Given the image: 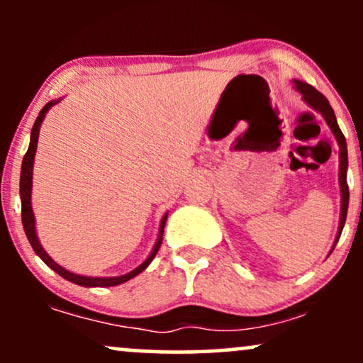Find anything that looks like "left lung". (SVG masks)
<instances>
[{
	"label": "left lung",
	"mask_w": 363,
	"mask_h": 363,
	"mask_svg": "<svg viewBox=\"0 0 363 363\" xmlns=\"http://www.w3.org/2000/svg\"><path fill=\"white\" fill-rule=\"evenodd\" d=\"M295 89L302 94V99L307 102V106L312 107L314 111H318L320 116H323L324 121L328 123V126L331 128L333 135H335L336 141H338L340 147V189H341V213H340V227H338V235H336L335 245L338 242L341 230L345 227V220H347V211H348V199H350V193H348V184H347V170H348V150H347V140H345L343 133L336 123V116L333 107L329 106L328 99L324 97L320 91H318L314 86H311L309 83L301 82V80H294ZM333 245V249H335Z\"/></svg>",
	"instance_id": "1"
}]
</instances>
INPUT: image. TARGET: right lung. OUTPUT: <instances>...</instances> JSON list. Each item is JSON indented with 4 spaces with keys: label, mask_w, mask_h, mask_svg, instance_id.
<instances>
[{
    "label": "right lung",
    "mask_w": 363,
    "mask_h": 363,
    "mask_svg": "<svg viewBox=\"0 0 363 363\" xmlns=\"http://www.w3.org/2000/svg\"><path fill=\"white\" fill-rule=\"evenodd\" d=\"M57 102H60V101L48 102L43 107V111L39 112V118L35 119L34 128H32V133H30V145H28V150H27V153H25L23 162H22V170H20V199H22V223H23L25 235H27L28 242H30L32 249H34L37 256H39L40 259H43L45 264L49 266V268L54 269V272L60 274V277L65 278V280L77 283V285H80V286H114V285H121V283L131 280V278H135L136 274H140L141 272H143V269L147 268L150 262L153 261V257L157 256L158 249H160V244H162V235H164L165 222H167V213H165V216L162 218V222H160V228H158V239H157L155 245H153V251L150 252V256L143 262H141L138 268H135L133 272L123 274V277H109V278L82 277V274L72 273V272H68V269L62 268V266L57 264V262L54 261L52 257L44 251V247L39 242V237H37L35 218H34V211H32V201H30L32 170H34V158H35V152H37V140H39L40 124H43V121L45 118V114H48V111L51 109L52 106H56Z\"/></svg>",
    "instance_id": "obj_1"
}]
</instances>
